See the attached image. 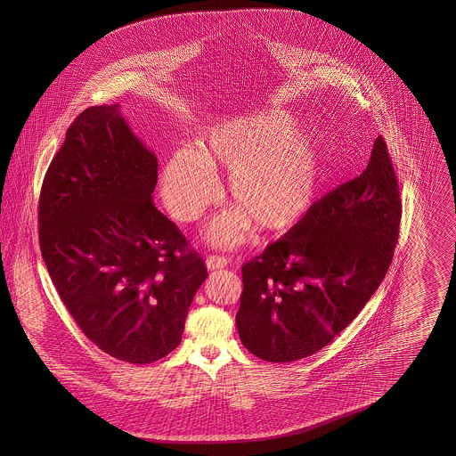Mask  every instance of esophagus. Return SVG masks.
Instances as JSON below:
<instances>
[{
    "label": "esophagus",
    "instance_id": "obj_1",
    "mask_svg": "<svg viewBox=\"0 0 456 456\" xmlns=\"http://www.w3.org/2000/svg\"><path fill=\"white\" fill-rule=\"evenodd\" d=\"M229 260L225 256H218V255H210L207 256V268L208 270H218V268H224L227 266Z\"/></svg>",
    "mask_w": 456,
    "mask_h": 456
}]
</instances>
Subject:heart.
I'll return each instance as SVG.
<instances>
[{"instance_id":"b5f03b06","label":"heart","mask_w":456,"mask_h":456,"mask_svg":"<svg viewBox=\"0 0 456 456\" xmlns=\"http://www.w3.org/2000/svg\"><path fill=\"white\" fill-rule=\"evenodd\" d=\"M220 169L229 173V193L238 203L208 231L222 248L236 246L251 220L268 232L290 229L311 210L325 179L318 138L296 126L292 114H246L203 131L196 147L167 160L160 188L171 216L181 222L203 217L222 195Z\"/></svg>"}]
</instances>
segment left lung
I'll return each instance as SVG.
<instances>
[{
    "instance_id": "left-lung-1",
    "label": "left lung",
    "mask_w": 456,
    "mask_h": 456,
    "mask_svg": "<svg viewBox=\"0 0 456 456\" xmlns=\"http://www.w3.org/2000/svg\"><path fill=\"white\" fill-rule=\"evenodd\" d=\"M402 201L383 136L368 167L318 200L283 238L242 266L239 338L268 362L326 347L390 268Z\"/></svg>"
}]
</instances>
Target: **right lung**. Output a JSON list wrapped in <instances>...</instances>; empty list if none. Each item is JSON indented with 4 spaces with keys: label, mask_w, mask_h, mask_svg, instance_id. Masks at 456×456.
<instances>
[{
    "label": "right lung",
    "mask_w": 456,
    "mask_h": 456,
    "mask_svg": "<svg viewBox=\"0 0 456 456\" xmlns=\"http://www.w3.org/2000/svg\"><path fill=\"white\" fill-rule=\"evenodd\" d=\"M157 157L119 106L86 109L44 175V263L77 325L102 352L151 364L179 346L207 266L155 208Z\"/></svg>",
    "instance_id": "obj_1"
}]
</instances>
